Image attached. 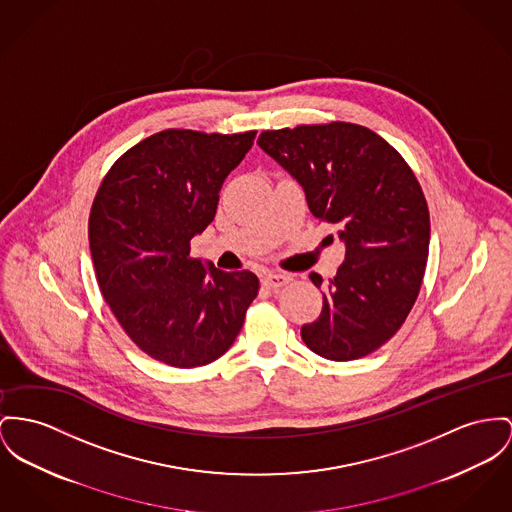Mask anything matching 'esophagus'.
<instances>
[{
    "mask_svg": "<svg viewBox=\"0 0 512 512\" xmlns=\"http://www.w3.org/2000/svg\"><path fill=\"white\" fill-rule=\"evenodd\" d=\"M289 281H291V275H289V273L270 272L262 277V283H264L266 287H270V289H279V287L287 285Z\"/></svg>",
    "mask_w": 512,
    "mask_h": 512,
    "instance_id": "34e87169",
    "label": "esophagus"
}]
</instances>
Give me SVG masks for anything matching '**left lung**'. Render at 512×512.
<instances>
[{
  "label": "left lung",
  "mask_w": 512,
  "mask_h": 512,
  "mask_svg": "<svg viewBox=\"0 0 512 512\" xmlns=\"http://www.w3.org/2000/svg\"><path fill=\"white\" fill-rule=\"evenodd\" d=\"M258 145L305 190L314 217L334 223L345 260L328 281L320 316L301 328L330 361L376 351L406 322L429 256V207L404 157L349 122L270 130ZM316 287L322 277L310 273Z\"/></svg>",
  "instance_id": "8db88e82"
}]
</instances>
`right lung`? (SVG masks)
Listing matches in <instances>:
<instances>
[{"label":"right lung","mask_w":512,"mask_h":512,"mask_svg":"<svg viewBox=\"0 0 512 512\" xmlns=\"http://www.w3.org/2000/svg\"><path fill=\"white\" fill-rule=\"evenodd\" d=\"M256 132L165 130L106 172L89 215L104 301L137 347L178 369L219 359L239 336L260 281L190 256L213 221L219 190Z\"/></svg>","instance_id":"add662e5"}]
</instances>
